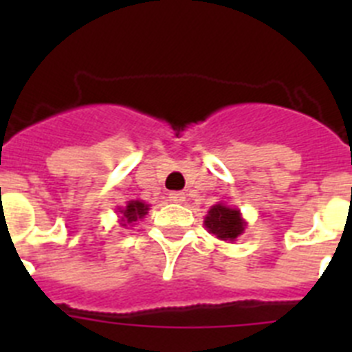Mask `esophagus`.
Here are the masks:
<instances>
[{
	"label": "esophagus",
	"instance_id": "1",
	"mask_svg": "<svg viewBox=\"0 0 352 352\" xmlns=\"http://www.w3.org/2000/svg\"><path fill=\"white\" fill-rule=\"evenodd\" d=\"M169 199L173 203H183L185 201V192H170Z\"/></svg>",
	"mask_w": 352,
	"mask_h": 352
}]
</instances>
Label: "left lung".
<instances>
[{
	"mask_svg": "<svg viewBox=\"0 0 352 352\" xmlns=\"http://www.w3.org/2000/svg\"><path fill=\"white\" fill-rule=\"evenodd\" d=\"M204 226L211 234H214L222 241H236V238L245 231L247 222L241 219L239 210L219 203L211 206V210L208 211Z\"/></svg>",
	"mask_w": 352,
	"mask_h": 352,
	"instance_id": "8db88e82",
	"label": "left lung"
}]
</instances>
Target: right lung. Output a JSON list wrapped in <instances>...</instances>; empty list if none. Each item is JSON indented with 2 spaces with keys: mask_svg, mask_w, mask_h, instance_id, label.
<instances>
[{
  "mask_svg": "<svg viewBox=\"0 0 352 352\" xmlns=\"http://www.w3.org/2000/svg\"><path fill=\"white\" fill-rule=\"evenodd\" d=\"M149 210V204L142 203V201H129L125 208H120L121 213V226H132L138 220H141Z\"/></svg>",
  "mask_w": 352,
  "mask_h": 352,
  "instance_id": "1",
  "label": "right lung"
}]
</instances>
